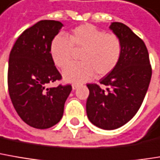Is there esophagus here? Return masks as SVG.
I'll return each instance as SVG.
<instances>
[{"mask_svg": "<svg viewBox=\"0 0 160 160\" xmlns=\"http://www.w3.org/2000/svg\"><path fill=\"white\" fill-rule=\"evenodd\" d=\"M78 87H79V84H78V83H73V84H72V89H73V90H76Z\"/></svg>", "mask_w": 160, "mask_h": 160, "instance_id": "1", "label": "esophagus"}]
</instances>
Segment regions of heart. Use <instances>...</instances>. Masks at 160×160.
Segmentation results:
<instances>
[{
    "label": "heart",
    "instance_id": "1",
    "mask_svg": "<svg viewBox=\"0 0 160 160\" xmlns=\"http://www.w3.org/2000/svg\"><path fill=\"white\" fill-rule=\"evenodd\" d=\"M74 50H81V62L68 67L63 76L67 81L80 82L92 79L94 73L99 78L111 73L119 63L123 47L116 34L85 23L74 28L68 38L57 36L51 42V58L60 68L71 62Z\"/></svg>",
    "mask_w": 160,
    "mask_h": 160
}]
</instances>
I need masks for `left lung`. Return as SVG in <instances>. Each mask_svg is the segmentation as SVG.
Segmentation results:
<instances>
[{"instance_id": "8db88e82", "label": "left lung", "mask_w": 160, "mask_h": 160, "mask_svg": "<svg viewBox=\"0 0 160 160\" xmlns=\"http://www.w3.org/2000/svg\"><path fill=\"white\" fill-rule=\"evenodd\" d=\"M110 28L121 39V58L116 68L100 80L106 91L100 84H87L90 94L86 103L89 120L105 130L119 128L136 115L152 76L144 41L122 22H112Z\"/></svg>"}]
</instances>
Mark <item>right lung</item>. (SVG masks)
Segmentation results:
<instances>
[{
  "instance_id": "obj_1",
  "label": "right lung",
  "mask_w": 160,
  "mask_h": 160,
  "mask_svg": "<svg viewBox=\"0 0 160 160\" xmlns=\"http://www.w3.org/2000/svg\"><path fill=\"white\" fill-rule=\"evenodd\" d=\"M62 23L42 20L24 30L9 57L8 91L12 105L28 125L46 129L62 118L70 84L48 85L62 79L51 58L50 45Z\"/></svg>"
}]
</instances>
